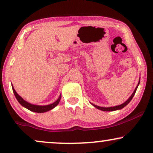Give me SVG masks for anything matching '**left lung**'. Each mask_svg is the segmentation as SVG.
Wrapping results in <instances>:
<instances>
[{
    "mask_svg": "<svg viewBox=\"0 0 153 153\" xmlns=\"http://www.w3.org/2000/svg\"><path fill=\"white\" fill-rule=\"evenodd\" d=\"M139 83H140V79H139V83H138V85H137V87H136V88H135L134 91L133 93L131 94V95L128 98V100H127V101H125L124 103H123L122 104H120V105H118V106H111V107H102V106H99L95 105V104H92V103H91V104L94 106V107L97 108V109H100V110H101V111H114L122 109L123 108H124L125 106H127V104H128L129 102H130L131 99H132L133 97L135 95V93H136V91H137V88H138V86H139Z\"/></svg>",
    "mask_w": 153,
    "mask_h": 153,
    "instance_id": "obj_1",
    "label": "left lung"
}]
</instances>
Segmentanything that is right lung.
<instances>
[{"mask_svg": "<svg viewBox=\"0 0 153 153\" xmlns=\"http://www.w3.org/2000/svg\"><path fill=\"white\" fill-rule=\"evenodd\" d=\"M12 91H13V93L14 94V95H15L17 101L19 102L21 105L23 106L25 108H26L27 109L30 110V111L36 112V113H45V112L48 111L53 109V108H55L56 106L58 105V103L60 102V98H61V94H60V95L59 96V97L58 98V100H56V102H54L53 103L49 104V105H44V106L35 105V104H30L29 103V102H26V100H24L19 95H18V93H16L15 90H14L13 85H12Z\"/></svg>", "mask_w": 153, "mask_h": 153, "instance_id": "obj_1", "label": "right lung"}]
</instances>
